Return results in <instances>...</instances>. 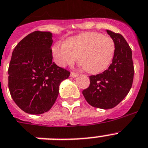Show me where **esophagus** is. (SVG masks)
I'll return each mask as SVG.
<instances>
[{"label":"esophagus","instance_id":"obj_1","mask_svg":"<svg viewBox=\"0 0 148 148\" xmlns=\"http://www.w3.org/2000/svg\"><path fill=\"white\" fill-rule=\"evenodd\" d=\"M78 73H73V72H71V73H70V77H72V78H75V77L78 76Z\"/></svg>","mask_w":148,"mask_h":148}]
</instances>
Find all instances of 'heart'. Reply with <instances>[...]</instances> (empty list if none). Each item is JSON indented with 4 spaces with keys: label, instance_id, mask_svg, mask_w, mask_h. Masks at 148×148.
Segmentation results:
<instances>
[{
    "label": "heart",
    "instance_id": "obj_1",
    "mask_svg": "<svg viewBox=\"0 0 148 148\" xmlns=\"http://www.w3.org/2000/svg\"><path fill=\"white\" fill-rule=\"evenodd\" d=\"M115 51L114 40L97 32H88L69 38L66 44L55 42L51 47L53 58L60 66L71 65L79 57L84 71L97 74L111 64Z\"/></svg>",
    "mask_w": 148,
    "mask_h": 148
}]
</instances>
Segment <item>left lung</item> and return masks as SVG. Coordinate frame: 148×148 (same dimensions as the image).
I'll use <instances>...</instances> for the list:
<instances>
[{
    "label": "left lung",
    "mask_w": 148,
    "mask_h": 148,
    "mask_svg": "<svg viewBox=\"0 0 148 148\" xmlns=\"http://www.w3.org/2000/svg\"><path fill=\"white\" fill-rule=\"evenodd\" d=\"M106 31L115 45L112 63L103 73L89 76V87L82 91L90 106L103 109L114 108L124 99L132 88L134 76L130 45L121 34Z\"/></svg>",
    "instance_id": "obj_1"
}]
</instances>
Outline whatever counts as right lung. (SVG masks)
I'll return each mask as SVG.
<instances>
[{
	"instance_id": "add662e5",
	"label": "right lung",
	"mask_w": 148,
	"mask_h": 148,
	"mask_svg": "<svg viewBox=\"0 0 148 148\" xmlns=\"http://www.w3.org/2000/svg\"><path fill=\"white\" fill-rule=\"evenodd\" d=\"M52 34L34 31L18 43L8 69V86L13 101L26 113L40 114L55 103L62 81L70 72L52 62Z\"/></svg>"
}]
</instances>
